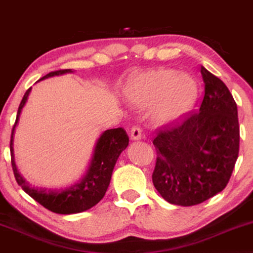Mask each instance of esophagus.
I'll use <instances>...</instances> for the list:
<instances>
[{"label": "esophagus", "mask_w": 253, "mask_h": 253, "mask_svg": "<svg viewBox=\"0 0 253 253\" xmlns=\"http://www.w3.org/2000/svg\"><path fill=\"white\" fill-rule=\"evenodd\" d=\"M142 137V130L139 126H133L130 129V139L132 140H140Z\"/></svg>", "instance_id": "obj_1"}]
</instances>
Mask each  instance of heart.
I'll use <instances>...</instances> for the list:
<instances>
[{"label":"heart","mask_w":253,"mask_h":253,"mask_svg":"<svg viewBox=\"0 0 253 253\" xmlns=\"http://www.w3.org/2000/svg\"><path fill=\"white\" fill-rule=\"evenodd\" d=\"M198 84L191 75L171 68L150 69L127 81L124 93L139 109L153 105L151 114L158 124L176 123L183 118L198 98Z\"/></svg>","instance_id":"1"}]
</instances>
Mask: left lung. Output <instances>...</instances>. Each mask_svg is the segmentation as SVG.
<instances>
[{
  "label": "left lung",
  "instance_id": "8db88e82",
  "mask_svg": "<svg viewBox=\"0 0 253 253\" xmlns=\"http://www.w3.org/2000/svg\"><path fill=\"white\" fill-rule=\"evenodd\" d=\"M204 97L198 112L158 129L154 186L168 203L194 206L227 186L240 150L237 105L227 85L201 67Z\"/></svg>",
  "mask_w": 253,
  "mask_h": 253
}]
</instances>
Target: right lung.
Instances as JSON below:
<instances>
[{"label": "right lung", "mask_w": 253, "mask_h": 253, "mask_svg": "<svg viewBox=\"0 0 253 253\" xmlns=\"http://www.w3.org/2000/svg\"><path fill=\"white\" fill-rule=\"evenodd\" d=\"M73 73L72 69H63L52 72L43 76L39 81L48 79L52 76H59L62 74ZM38 81V82H39ZM32 87H30L23 97L19 104L18 112H17L16 123L12 127L11 140H10V153H11V166L15 174L16 181L18 183L24 192L33 198L37 203H39L47 210L58 214H75L87 211L95 206L103 199L106 193L107 187L110 185L111 177L120 154L128 146V135L124 128L107 129L104 132L99 139L97 140L95 150L90 162L86 172L81 179L72 186L61 188V190H48L46 188L32 187L21 173L17 170L13 156V133L18 124L19 116L28 102V97L31 92Z\"/></svg>", "instance_id": "right-lung-1"}]
</instances>
